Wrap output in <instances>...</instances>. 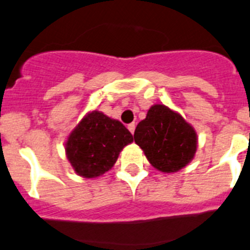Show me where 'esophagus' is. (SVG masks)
Listing matches in <instances>:
<instances>
[{
	"label": "esophagus",
	"instance_id": "1",
	"mask_svg": "<svg viewBox=\"0 0 250 250\" xmlns=\"http://www.w3.org/2000/svg\"><path fill=\"white\" fill-rule=\"evenodd\" d=\"M128 129H129V132L134 134V130H135V123H130V125H128Z\"/></svg>",
	"mask_w": 250,
	"mask_h": 250
}]
</instances>
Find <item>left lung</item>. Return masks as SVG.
Instances as JSON below:
<instances>
[{
	"mask_svg": "<svg viewBox=\"0 0 250 250\" xmlns=\"http://www.w3.org/2000/svg\"><path fill=\"white\" fill-rule=\"evenodd\" d=\"M134 140L145 152L148 162L163 172H176L194 158L196 133L177 112L165 105L151 106L139 122Z\"/></svg>",
	"mask_w": 250,
	"mask_h": 250,
	"instance_id": "left-lung-1",
	"label": "left lung"
}]
</instances>
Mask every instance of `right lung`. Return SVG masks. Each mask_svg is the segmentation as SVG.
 <instances>
[{"instance_id":"add662e5","label":"right lung","mask_w":250,"mask_h":250,"mask_svg":"<svg viewBox=\"0 0 250 250\" xmlns=\"http://www.w3.org/2000/svg\"><path fill=\"white\" fill-rule=\"evenodd\" d=\"M132 141L133 135L120 121L96 110L68 136L65 153L78 175L93 178L109 171L123 147Z\"/></svg>"}]
</instances>
